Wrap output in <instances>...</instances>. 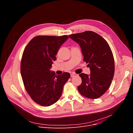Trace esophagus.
Here are the masks:
<instances>
[{
	"instance_id": "1",
	"label": "esophagus",
	"mask_w": 133,
	"mask_h": 133,
	"mask_svg": "<svg viewBox=\"0 0 133 133\" xmlns=\"http://www.w3.org/2000/svg\"><path fill=\"white\" fill-rule=\"evenodd\" d=\"M70 75H71V77H74V76H76V75H77L76 74V73H75V72H72L71 74H70Z\"/></svg>"
}]
</instances>
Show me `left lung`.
Instances as JSON below:
<instances>
[{
    "label": "left lung",
    "instance_id": "8db88e82",
    "mask_svg": "<svg viewBox=\"0 0 133 133\" xmlns=\"http://www.w3.org/2000/svg\"><path fill=\"white\" fill-rule=\"evenodd\" d=\"M81 46L84 61L88 64L90 74H79L82 82L78 90L84 97L96 99L109 88L115 71L114 59L107 42L98 34L86 31L69 35Z\"/></svg>",
    "mask_w": 133,
    "mask_h": 133
}]
</instances>
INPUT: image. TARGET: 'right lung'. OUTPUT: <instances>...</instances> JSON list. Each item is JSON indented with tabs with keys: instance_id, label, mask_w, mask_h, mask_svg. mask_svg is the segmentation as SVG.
<instances>
[{
	"instance_id": "1",
	"label": "right lung",
	"mask_w": 133,
	"mask_h": 133,
	"mask_svg": "<svg viewBox=\"0 0 133 133\" xmlns=\"http://www.w3.org/2000/svg\"><path fill=\"white\" fill-rule=\"evenodd\" d=\"M62 36H37L24 50L21 72L25 88L31 98L43 106H49L61 96L69 72L56 75L50 70L60 47L68 38Z\"/></svg>"
}]
</instances>
